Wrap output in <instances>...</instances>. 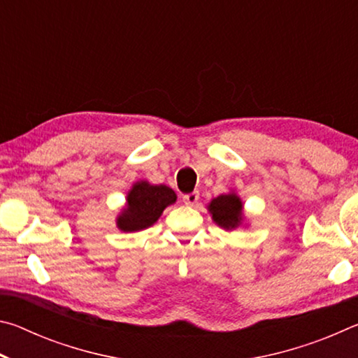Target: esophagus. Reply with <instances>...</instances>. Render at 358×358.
Returning a JSON list of instances; mask_svg holds the SVG:
<instances>
[{"label":"esophagus","instance_id":"obj_1","mask_svg":"<svg viewBox=\"0 0 358 358\" xmlns=\"http://www.w3.org/2000/svg\"><path fill=\"white\" fill-rule=\"evenodd\" d=\"M199 201V191H192L189 194H185L183 196V202L186 205H189V207H192V205H196Z\"/></svg>","mask_w":358,"mask_h":358}]
</instances>
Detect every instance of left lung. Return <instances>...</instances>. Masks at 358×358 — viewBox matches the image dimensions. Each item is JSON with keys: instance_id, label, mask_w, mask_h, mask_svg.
Wrapping results in <instances>:
<instances>
[{"instance_id": "obj_1", "label": "left lung", "mask_w": 358, "mask_h": 358, "mask_svg": "<svg viewBox=\"0 0 358 358\" xmlns=\"http://www.w3.org/2000/svg\"><path fill=\"white\" fill-rule=\"evenodd\" d=\"M241 208L243 205L235 194H221L208 205L213 221L224 229H235L238 226L241 222Z\"/></svg>"}]
</instances>
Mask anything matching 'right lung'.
<instances>
[{"label": "right lung", "mask_w": 358, "mask_h": 358, "mask_svg": "<svg viewBox=\"0 0 358 358\" xmlns=\"http://www.w3.org/2000/svg\"><path fill=\"white\" fill-rule=\"evenodd\" d=\"M177 201L169 186L150 185L147 181L136 183L128 194V207L118 217V227L124 232H136L150 227L157 221L167 205Z\"/></svg>", "instance_id": "right-lung-1"}]
</instances>
